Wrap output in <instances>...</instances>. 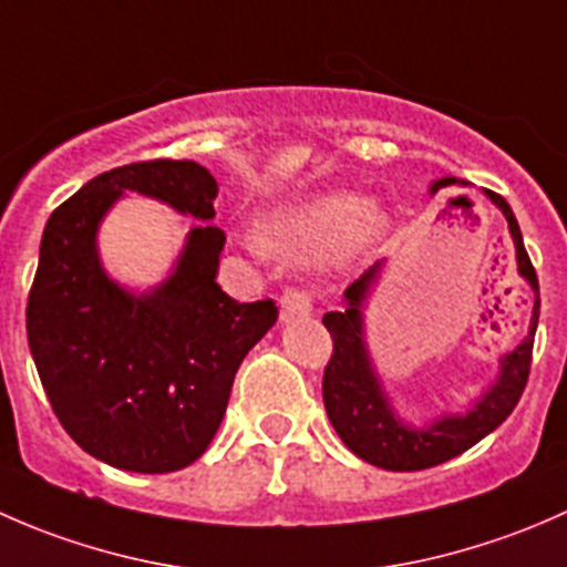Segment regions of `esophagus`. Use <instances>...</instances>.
Returning a JSON list of instances; mask_svg holds the SVG:
<instances>
[{"mask_svg":"<svg viewBox=\"0 0 567 567\" xmlns=\"http://www.w3.org/2000/svg\"><path fill=\"white\" fill-rule=\"evenodd\" d=\"M312 312V296L307 290L299 288H285L282 299H279V318L288 323V320L310 316Z\"/></svg>","mask_w":567,"mask_h":567,"instance_id":"esophagus-1","label":"esophagus"}]
</instances>
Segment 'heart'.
Segmentation results:
<instances>
[{
    "label": "heart",
    "instance_id": "b5f03b06",
    "mask_svg": "<svg viewBox=\"0 0 567 567\" xmlns=\"http://www.w3.org/2000/svg\"><path fill=\"white\" fill-rule=\"evenodd\" d=\"M381 233L384 216L375 205L334 192L274 208L249 244L288 260H318L331 255L337 262H353L379 241Z\"/></svg>",
    "mask_w": 567,
    "mask_h": 567
}]
</instances>
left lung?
Wrapping results in <instances>:
<instances>
[{
	"label": "left lung",
	"instance_id": "1",
	"mask_svg": "<svg viewBox=\"0 0 567 567\" xmlns=\"http://www.w3.org/2000/svg\"><path fill=\"white\" fill-rule=\"evenodd\" d=\"M453 183L458 181L455 177L433 181L431 194H436L444 186H453ZM485 194L505 214L513 247H516L518 274L535 290V310H532L529 334L524 337L522 346H516L507 357L499 359V375L466 414L439 416L431 425L414 427L400 420L398 411L392 409L384 384L373 368V359H370L362 312L370 288L379 279L381 262H375L346 290V305L340 312H326L323 316V326L334 342V351H331L329 364L323 370L326 414H329L331 425H334L337 436L346 442V447L373 466L390 468V472H420V468L439 466V463L466 453L468 447H474L480 439L488 436L511 416L524 386H527L532 342H535L537 316H540L537 274L532 268L527 249H524L522 230H518V221L507 199L488 192V188H485Z\"/></svg>",
	"mask_w": 567,
	"mask_h": 567
}]
</instances>
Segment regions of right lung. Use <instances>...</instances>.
<instances>
[{
    "label": "right lung",
    "mask_w": 567,
    "mask_h": 567,
    "mask_svg": "<svg viewBox=\"0 0 567 567\" xmlns=\"http://www.w3.org/2000/svg\"><path fill=\"white\" fill-rule=\"evenodd\" d=\"M123 192L208 221L219 186L197 162L173 158L84 183L45 221L27 340L56 420L84 453L125 472H177L208 450L277 305H238L219 288L225 233L214 225L188 230L173 274L147 293L114 282L101 266L99 227Z\"/></svg>",
    "instance_id": "1"
}]
</instances>
